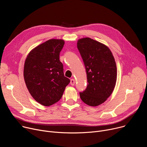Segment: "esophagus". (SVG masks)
<instances>
[{
    "label": "esophagus",
    "instance_id": "esophagus-1",
    "mask_svg": "<svg viewBox=\"0 0 147 147\" xmlns=\"http://www.w3.org/2000/svg\"><path fill=\"white\" fill-rule=\"evenodd\" d=\"M74 84H75V80H74V79H73V78L71 79V80H70V84H71V86H74Z\"/></svg>",
    "mask_w": 147,
    "mask_h": 147
}]
</instances>
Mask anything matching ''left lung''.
<instances>
[{
  "instance_id": "8db88e82",
  "label": "left lung",
  "mask_w": 147,
  "mask_h": 147,
  "mask_svg": "<svg viewBox=\"0 0 147 147\" xmlns=\"http://www.w3.org/2000/svg\"><path fill=\"white\" fill-rule=\"evenodd\" d=\"M77 48L87 72L88 84L81 100L91 107H97L105 102L113 92L117 80L115 58L105 45L90 38L77 41Z\"/></svg>"
}]
</instances>
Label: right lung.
<instances>
[{"instance_id":"1","label":"right lung","mask_w":147,"mask_h":147,"mask_svg":"<svg viewBox=\"0 0 147 147\" xmlns=\"http://www.w3.org/2000/svg\"><path fill=\"white\" fill-rule=\"evenodd\" d=\"M65 40L51 39L32 49L24 66V78L32 98L42 105L49 107L58 102L70 82L65 77L59 60Z\"/></svg>"}]
</instances>
